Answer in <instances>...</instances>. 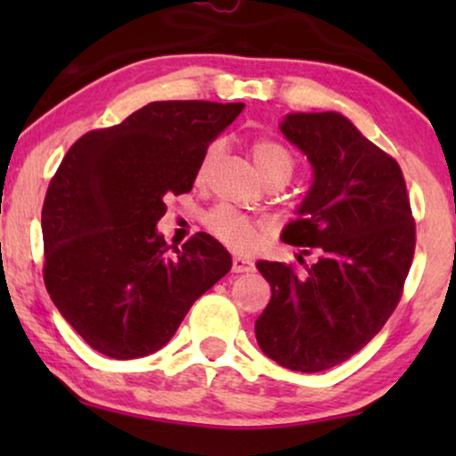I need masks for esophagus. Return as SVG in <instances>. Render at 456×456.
Wrapping results in <instances>:
<instances>
[{"label": "esophagus", "instance_id": "obj_1", "mask_svg": "<svg viewBox=\"0 0 456 456\" xmlns=\"http://www.w3.org/2000/svg\"><path fill=\"white\" fill-rule=\"evenodd\" d=\"M232 270L238 272V274H242V272H253L255 264L250 259H246V257H233Z\"/></svg>", "mask_w": 456, "mask_h": 456}]
</instances>
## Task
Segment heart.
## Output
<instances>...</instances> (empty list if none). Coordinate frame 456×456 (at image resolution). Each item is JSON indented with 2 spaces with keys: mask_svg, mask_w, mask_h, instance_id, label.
Returning a JSON list of instances; mask_svg holds the SVG:
<instances>
[{
  "mask_svg": "<svg viewBox=\"0 0 456 456\" xmlns=\"http://www.w3.org/2000/svg\"><path fill=\"white\" fill-rule=\"evenodd\" d=\"M223 154V143L221 141H214L210 148L203 154L201 165H199V180L208 175V171L212 169V165L221 159ZM250 156H253L255 167L265 180V184H274V182H281L285 184L289 180L291 174L296 169V159L291 154V150L287 145H282L281 141L274 139H255L250 143ZM203 224L210 232L218 242H223L229 248L244 250L255 248V244L259 242V238L264 235L265 227L264 224L250 221L244 214L232 210L227 206L214 208L203 216Z\"/></svg>",
  "mask_w": 456,
  "mask_h": 456,
  "instance_id": "b5f03b06",
  "label": "heart"
}]
</instances>
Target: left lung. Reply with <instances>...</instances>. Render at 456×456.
<instances>
[{
  "label": "left lung",
  "mask_w": 456,
  "mask_h": 456,
  "mask_svg": "<svg viewBox=\"0 0 456 456\" xmlns=\"http://www.w3.org/2000/svg\"><path fill=\"white\" fill-rule=\"evenodd\" d=\"M281 133L315 171L281 238L317 248L319 259L306 274L259 261L272 297L255 334L274 362L319 373L358 354L388 322L413 259L416 223L399 162L345 115L289 113Z\"/></svg>",
  "instance_id": "obj_1"
}]
</instances>
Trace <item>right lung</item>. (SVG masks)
Listing matches in <instances>:
<instances>
[{
  "label": "right lung",
  "instance_id": "1",
  "mask_svg": "<svg viewBox=\"0 0 456 456\" xmlns=\"http://www.w3.org/2000/svg\"><path fill=\"white\" fill-rule=\"evenodd\" d=\"M242 109L150 102L68 150L43 206L45 285L92 349L115 360L159 352L232 270L227 248L203 232L171 255L156 223L167 197L191 191L208 145Z\"/></svg>",
  "mask_w": 456,
  "mask_h": 456
}]
</instances>
